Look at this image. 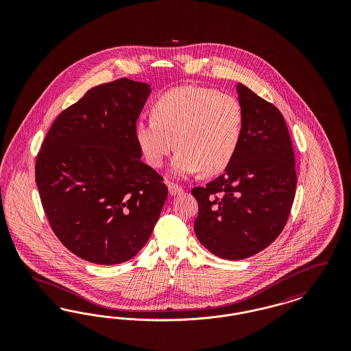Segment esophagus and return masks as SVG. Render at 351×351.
<instances>
[{
	"instance_id": "esophagus-1",
	"label": "esophagus",
	"mask_w": 351,
	"mask_h": 351,
	"mask_svg": "<svg viewBox=\"0 0 351 351\" xmlns=\"http://www.w3.org/2000/svg\"><path fill=\"white\" fill-rule=\"evenodd\" d=\"M168 192L171 196H176V195H180L183 192V188L180 185L175 183L168 184Z\"/></svg>"
}]
</instances>
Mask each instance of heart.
I'll use <instances>...</instances> for the list:
<instances>
[{"label": "heart", "instance_id": "b5f03b06", "mask_svg": "<svg viewBox=\"0 0 351 351\" xmlns=\"http://www.w3.org/2000/svg\"><path fill=\"white\" fill-rule=\"evenodd\" d=\"M243 121V109L233 96L185 85L159 96L152 104L151 119L138 121L134 136L151 167H162L176 145L175 175L201 169L215 175L232 163L242 141Z\"/></svg>", "mask_w": 351, "mask_h": 351}]
</instances>
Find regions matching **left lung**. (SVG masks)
Here are the masks:
<instances>
[{
  "mask_svg": "<svg viewBox=\"0 0 351 351\" xmlns=\"http://www.w3.org/2000/svg\"><path fill=\"white\" fill-rule=\"evenodd\" d=\"M243 135L232 163L195 186V233L222 259L239 261L265 250L282 233L296 192L295 154L283 114L247 86H237Z\"/></svg>",
  "mask_w": 351,
  "mask_h": 351,
  "instance_id": "1",
  "label": "left lung"
}]
</instances>
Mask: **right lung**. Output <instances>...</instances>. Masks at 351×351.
<instances>
[{
	"label": "right lung",
	"instance_id": "1",
	"mask_svg": "<svg viewBox=\"0 0 351 351\" xmlns=\"http://www.w3.org/2000/svg\"><path fill=\"white\" fill-rule=\"evenodd\" d=\"M149 84L117 79L64 109L35 159V182L51 229L96 265L132 259L149 241L167 199L163 178L141 160L134 128Z\"/></svg>",
	"mask_w": 351,
	"mask_h": 351
}]
</instances>
